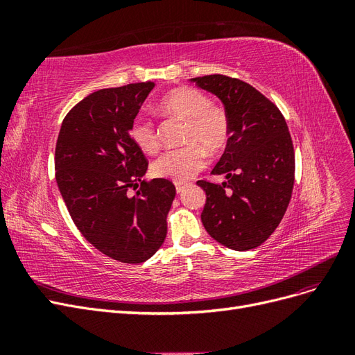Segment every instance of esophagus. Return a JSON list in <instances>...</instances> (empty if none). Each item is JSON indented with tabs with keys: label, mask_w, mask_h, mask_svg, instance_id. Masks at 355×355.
I'll list each match as a JSON object with an SVG mask.
<instances>
[{
	"label": "esophagus",
	"mask_w": 355,
	"mask_h": 355,
	"mask_svg": "<svg viewBox=\"0 0 355 355\" xmlns=\"http://www.w3.org/2000/svg\"><path fill=\"white\" fill-rule=\"evenodd\" d=\"M175 187H176L178 194H180V192L188 187V184H187V182H175Z\"/></svg>",
	"instance_id": "esophagus-1"
}]
</instances>
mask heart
<instances>
[{
    "label": "heart",
    "mask_w": 355,
    "mask_h": 355,
    "mask_svg": "<svg viewBox=\"0 0 355 355\" xmlns=\"http://www.w3.org/2000/svg\"><path fill=\"white\" fill-rule=\"evenodd\" d=\"M159 111L166 116L185 121L184 148L159 155L151 166L155 178L187 182L206 166V151L216 154L227 145L230 137V118L227 111L202 92L182 87L161 99ZM130 139L145 154L158 151V136L154 124L146 118H136L130 125Z\"/></svg>",
    "instance_id": "b5f03b06"
}]
</instances>
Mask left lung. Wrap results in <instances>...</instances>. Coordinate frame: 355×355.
Returning <instances> with one entry per match:
<instances>
[{
    "mask_svg": "<svg viewBox=\"0 0 355 355\" xmlns=\"http://www.w3.org/2000/svg\"><path fill=\"white\" fill-rule=\"evenodd\" d=\"M191 81L219 98L230 118L227 148L211 170L227 182H197L206 192L201 222L228 249H254L275 231L292 198L295 151L286 120L241 80L214 73Z\"/></svg>",
    "mask_w": 355,
    "mask_h": 355,
    "instance_id": "1",
    "label": "left lung"
}]
</instances>
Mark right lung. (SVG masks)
<instances>
[{
  "label": "right lung",
  "mask_w": 355,
  "mask_h": 355,
  "mask_svg": "<svg viewBox=\"0 0 355 355\" xmlns=\"http://www.w3.org/2000/svg\"><path fill=\"white\" fill-rule=\"evenodd\" d=\"M154 87L145 81L89 94L65 116L56 144V182L73 223L99 252L124 263L145 262L164 243L176 196L167 179L142 180L148 161L130 139Z\"/></svg>",
  "instance_id": "add662e5"
}]
</instances>
